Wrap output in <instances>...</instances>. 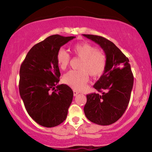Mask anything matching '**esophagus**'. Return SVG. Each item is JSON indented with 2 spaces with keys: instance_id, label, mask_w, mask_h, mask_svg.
Instances as JSON below:
<instances>
[{
  "instance_id": "esophagus-1",
  "label": "esophagus",
  "mask_w": 152,
  "mask_h": 152,
  "mask_svg": "<svg viewBox=\"0 0 152 152\" xmlns=\"http://www.w3.org/2000/svg\"><path fill=\"white\" fill-rule=\"evenodd\" d=\"M73 92H74V96H76V95L79 93V92H78V91H75V90H74V91H73Z\"/></svg>"
}]
</instances>
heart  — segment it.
I'll use <instances>...</instances> for the list:
<instances>
[{
  "label": "heart",
  "mask_w": 152,
  "mask_h": 152,
  "mask_svg": "<svg viewBox=\"0 0 152 152\" xmlns=\"http://www.w3.org/2000/svg\"><path fill=\"white\" fill-rule=\"evenodd\" d=\"M72 52L76 57L82 59L78 66L79 70H71L63 77L64 83L74 89L80 91L92 77L101 76L107 66V56L102 50H97L94 45L87 42L77 43L73 46ZM56 61L61 70H66L70 61L69 53L61 48L56 54Z\"/></svg>",
  "instance_id": "obj_1"
}]
</instances>
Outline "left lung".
<instances>
[{
  "instance_id": "obj_1",
  "label": "left lung",
  "mask_w": 152,
  "mask_h": 152,
  "mask_svg": "<svg viewBox=\"0 0 152 152\" xmlns=\"http://www.w3.org/2000/svg\"><path fill=\"white\" fill-rule=\"evenodd\" d=\"M82 35L101 46L107 56L104 73L93 86L101 92L86 95L87 119L101 125H111L121 117L130 101L133 75L129 59L112 42L101 36Z\"/></svg>"
}]
</instances>
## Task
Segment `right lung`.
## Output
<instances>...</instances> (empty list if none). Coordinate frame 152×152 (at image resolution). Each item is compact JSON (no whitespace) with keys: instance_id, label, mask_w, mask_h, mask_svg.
Listing matches in <instances>:
<instances>
[{"instance_id":"obj_1","label":"right lung","mask_w":152,"mask_h":152,"mask_svg":"<svg viewBox=\"0 0 152 152\" xmlns=\"http://www.w3.org/2000/svg\"><path fill=\"white\" fill-rule=\"evenodd\" d=\"M75 37L53 35L31 49L20 68L19 89L28 114L38 124L53 127L66 119L73 91L60 81L56 54Z\"/></svg>"}]
</instances>
